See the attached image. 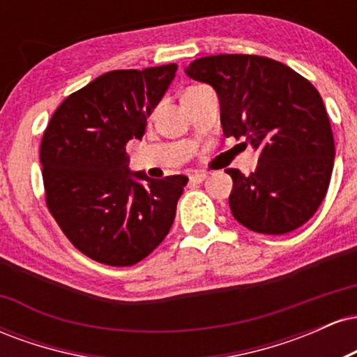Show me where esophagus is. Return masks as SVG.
<instances>
[{
	"label": "esophagus",
	"mask_w": 357,
	"mask_h": 357,
	"mask_svg": "<svg viewBox=\"0 0 357 357\" xmlns=\"http://www.w3.org/2000/svg\"><path fill=\"white\" fill-rule=\"evenodd\" d=\"M206 179V174L204 173H192L190 174V181L191 183H203Z\"/></svg>",
	"instance_id": "1"
}]
</instances>
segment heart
<instances>
[{"label":"heart","instance_id":"obj_1","mask_svg":"<svg viewBox=\"0 0 357 357\" xmlns=\"http://www.w3.org/2000/svg\"><path fill=\"white\" fill-rule=\"evenodd\" d=\"M190 90H191V89H190Z\"/></svg>","mask_w":357,"mask_h":357}]
</instances>
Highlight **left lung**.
Here are the masks:
<instances>
[{
    "instance_id": "8db88e82",
    "label": "left lung",
    "mask_w": 357,
    "mask_h": 357,
    "mask_svg": "<svg viewBox=\"0 0 357 357\" xmlns=\"http://www.w3.org/2000/svg\"><path fill=\"white\" fill-rule=\"evenodd\" d=\"M184 72L215 89L225 136L243 139L260 153L248 176L227 169L235 220L252 231L284 235L312 218L335 158L329 117L314 85L258 55L203 56Z\"/></svg>"
}]
</instances>
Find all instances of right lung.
I'll list each match as a JSON object with an SVG mask.
<instances>
[{
	"mask_svg": "<svg viewBox=\"0 0 357 357\" xmlns=\"http://www.w3.org/2000/svg\"><path fill=\"white\" fill-rule=\"evenodd\" d=\"M176 70L169 63L104 73L61 102L43 134L48 210L73 247L100 264H137L173 227L188 178L130 171L126 144L144 136Z\"/></svg>",
	"mask_w": 357,
	"mask_h": 357,
	"instance_id": "obj_1",
	"label": "right lung"
}]
</instances>
